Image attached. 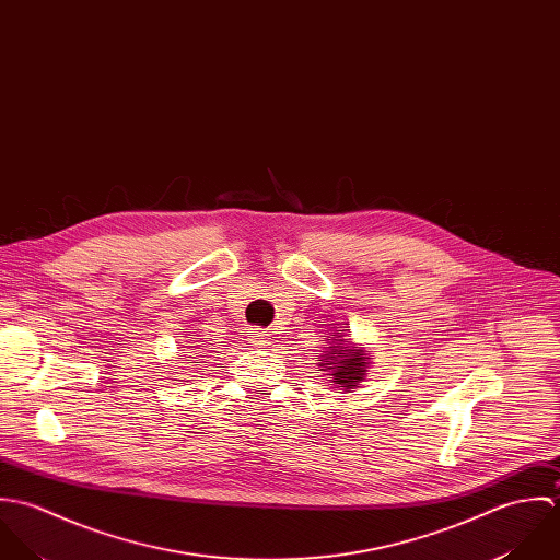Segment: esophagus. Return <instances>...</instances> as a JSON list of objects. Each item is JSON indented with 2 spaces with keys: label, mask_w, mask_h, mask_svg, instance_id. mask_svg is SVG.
<instances>
[{
  "label": "esophagus",
  "mask_w": 560,
  "mask_h": 560,
  "mask_svg": "<svg viewBox=\"0 0 560 560\" xmlns=\"http://www.w3.org/2000/svg\"><path fill=\"white\" fill-rule=\"evenodd\" d=\"M246 336H248V343L250 346H264L270 339V334L266 329H248Z\"/></svg>",
  "instance_id": "1"
}]
</instances>
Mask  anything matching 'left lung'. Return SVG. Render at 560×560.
Masks as SVG:
<instances>
[{"label": "left lung", "instance_id": "1", "mask_svg": "<svg viewBox=\"0 0 560 560\" xmlns=\"http://www.w3.org/2000/svg\"><path fill=\"white\" fill-rule=\"evenodd\" d=\"M334 348V346H331ZM331 354H337V357H341V359H337V365L334 368V376H336V381L339 387H346V389H350V387H357V383L363 378V374H365V363H368V359L370 357H363V350H357V352H352L350 348H346V350H336L334 348V352ZM323 361V359H320ZM336 361V359H334ZM331 361V363H334ZM331 370V368H329Z\"/></svg>", "mask_w": 560, "mask_h": 560}]
</instances>
